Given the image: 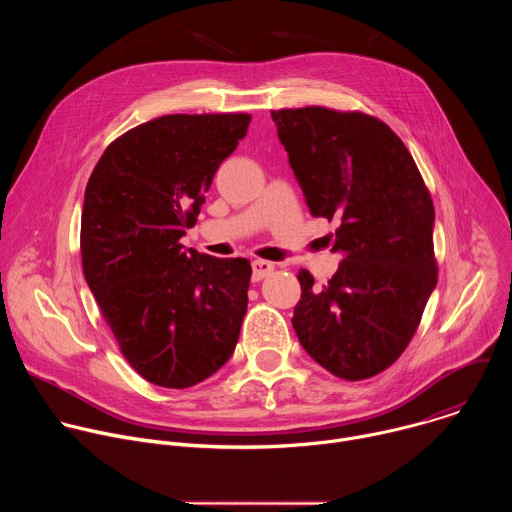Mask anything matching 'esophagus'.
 I'll return each instance as SVG.
<instances>
[{
	"instance_id": "obj_1",
	"label": "esophagus",
	"mask_w": 512,
	"mask_h": 512,
	"mask_svg": "<svg viewBox=\"0 0 512 512\" xmlns=\"http://www.w3.org/2000/svg\"><path fill=\"white\" fill-rule=\"evenodd\" d=\"M273 269H275V265L271 261H263V259L253 261V281L265 279L267 275L273 273Z\"/></svg>"
}]
</instances>
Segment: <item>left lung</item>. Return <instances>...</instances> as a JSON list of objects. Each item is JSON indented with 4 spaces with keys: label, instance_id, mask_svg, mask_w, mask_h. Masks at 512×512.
Returning a JSON list of instances; mask_svg holds the SVG:
<instances>
[{
    "label": "left lung",
    "instance_id": "obj_1",
    "mask_svg": "<svg viewBox=\"0 0 512 512\" xmlns=\"http://www.w3.org/2000/svg\"><path fill=\"white\" fill-rule=\"evenodd\" d=\"M310 212L336 218L328 285L298 273L294 330L334 377L371 379L403 354L437 283L433 202L399 135L360 111H271Z\"/></svg>",
    "mask_w": 512,
    "mask_h": 512
}]
</instances>
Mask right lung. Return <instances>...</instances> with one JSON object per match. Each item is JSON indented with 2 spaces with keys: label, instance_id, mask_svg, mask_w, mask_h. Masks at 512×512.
Listing matches in <instances>:
<instances>
[{
  "label": "right lung",
  "instance_id": "1",
  "mask_svg": "<svg viewBox=\"0 0 512 512\" xmlns=\"http://www.w3.org/2000/svg\"><path fill=\"white\" fill-rule=\"evenodd\" d=\"M249 123V113L152 119L109 143L89 178L85 279L125 360L158 387L208 379L237 346L251 263L184 251L180 239Z\"/></svg>",
  "mask_w": 512,
  "mask_h": 512
}]
</instances>
